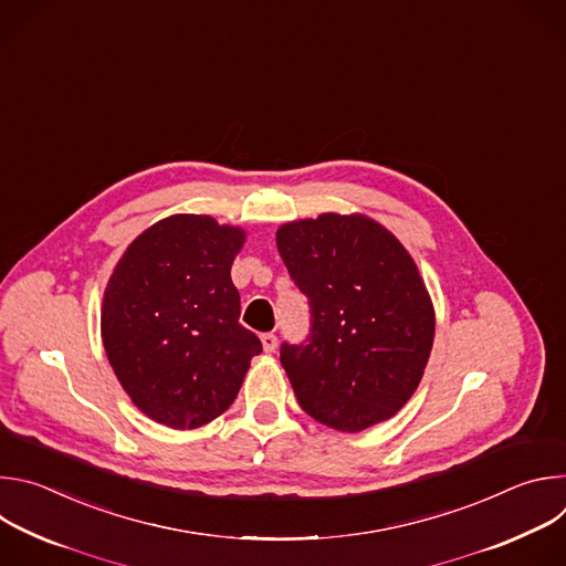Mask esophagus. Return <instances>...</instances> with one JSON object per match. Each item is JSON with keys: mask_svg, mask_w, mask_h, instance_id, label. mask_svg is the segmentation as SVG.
<instances>
[{"mask_svg": "<svg viewBox=\"0 0 566 566\" xmlns=\"http://www.w3.org/2000/svg\"><path fill=\"white\" fill-rule=\"evenodd\" d=\"M262 347H264V352H275L277 349V336L275 334H264L262 336Z\"/></svg>", "mask_w": 566, "mask_h": 566, "instance_id": "esophagus-1", "label": "esophagus"}]
</instances>
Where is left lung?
Returning a JSON list of instances; mask_svg holds the SVG:
<instances>
[{"label": "left lung", "mask_w": 566, "mask_h": 566, "mask_svg": "<svg viewBox=\"0 0 566 566\" xmlns=\"http://www.w3.org/2000/svg\"><path fill=\"white\" fill-rule=\"evenodd\" d=\"M277 251L311 302L308 345H282L302 410L360 432L417 391L434 343V304L398 237L363 212L286 221Z\"/></svg>", "instance_id": "8db88e82"}]
</instances>
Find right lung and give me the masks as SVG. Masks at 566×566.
Masks as SVG:
<instances>
[{"label":"right lung","mask_w":566,"mask_h":566,"mask_svg":"<svg viewBox=\"0 0 566 566\" xmlns=\"http://www.w3.org/2000/svg\"><path fill=\"white\" fill-rule=\"evenodd\" d=\"M244 244L241 226L170 214L145 228L114 266L101 306L103 345L129 400L160 426L214 421L262 352L239 325L230 280Z\"/></svg>","instance_id":"add662e5"}]
</instances>
